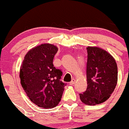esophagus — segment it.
<instances>
[{
	"instance_id": "34e87169",
	"label": "esophagus",
	"mask_w": 129,
	"mask_h": 129,
	"mask_svg": "<svg viewBox=\"0 0 129 129\" xmlns=\"http://www.w3.org/2000/svg\"><path fill=\"white\" fill-rule=\"evenodd\" d=\"M75 79H73L72 80H71V82L69 83V85H74V84H75Z\"/></svg>"
}]
</instances>
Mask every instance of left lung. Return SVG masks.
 I'll return each instance as SVG.
<instances>
[{"label": "left lung", "instance_id": "left-lung-1", "mask_svg": "<svg viewBox=\"0 0 129 129\" xmlns=\"http://www.w3.org/2000/svg\"><path fill=\"white\" fill-rule=\"evenodd\" d=\"M87 62V87L79 93L82 102L95 105L106 101L117 83V66L109 52L97 47H88Z\"/></svg>", "mask_w": 129, "mask_h": 129}]
</instances>
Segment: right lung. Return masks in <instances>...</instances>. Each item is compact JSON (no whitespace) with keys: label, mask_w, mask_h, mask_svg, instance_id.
<instances>
[{"label":"right lung","mask_w":129,"mask_h":129,"mask_svg":"<svg viewBox=\"0 0 129 129\" xmlns=\"http://www.w3.org/2000/svg\"><path fill=\"white\" fill-rule=\"evenodd\" d=\"M58 48L44 44L30 50L25 55L20 70L22 87L29 99L44 109L56 107L62 98L65 83L62 72L53 65Z\"/></svg>","instance_id":"add662e5"}]
</instances>
